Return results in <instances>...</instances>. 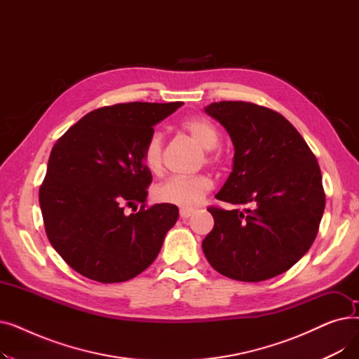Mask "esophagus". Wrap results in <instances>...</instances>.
Segmentation results:
<instances>
[{"label":"esophagus","mask_w":359,"mask_h":359,"mask_svg":"<svg viewBox=\"0 0 359 359\" xmlns=\"http://www.w3.org/2000/svg\"><path fill=\"white\" fill-rule=\"evenodd\" d=\"M192 211H187V210H180V218L182 219H187V218H191L192 217Z\"/></svg>","instance_id":"esophagus-1"}]
</instances>
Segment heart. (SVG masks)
<instances>
[{
	"label": "heart",
	"mask_w": 359,
	"mask_h": 359,
	"mask_svg": "<svg viewBox=\"0 0 359 359\" xmlns=\"http://www.w3.org/2000/svg\"><path fill=\"white\" fill-rule=\"evenodd\" d=\"M180 128L191 135L202 148L212 149L219 141L217 126L206 118H187L180 122ZM212 161L211 154L206 157ZM142 161L149 173L158 175L163 168V135L158 132L151 134L142 151ZM211 180L203 176L172 177L160 183L154 189V198L158 202L180 206L183 210H194L210 194Z\"/></svg>",
	"instance_id": "obj_1"
}]
</instances>
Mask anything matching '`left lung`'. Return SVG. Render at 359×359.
Segmentation results:
<instances>
[{
	"label": "left lung",
	"instance_id": "obj_1",
	"mask_svg": "<svg viewBox=\"0 0 359 359\" xmlns=\"http://www.w3.org/2000/svg\"><path fill=\"white\" fill-rule=\"evenodd\" d=\"M205 111L233 141V172L215 198L237 208L208 210L214 229L202 241L203 253L217 272L236 280L284 273L309 252L323 217L317 160L299 132L272 109L219 102Z\"/></svg>",
	"mask_w": 359,
	"mask_h": 359
}]
</instances>
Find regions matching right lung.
Masks as SVG:
<instances>
[{
    "label": "right lung",
    "mask_w": 359,
    "mask_h": 359,
    "mask_svg": "<svg viewBox=\"0 0 359 359\" xmlns=\"http://www.w3.org/2000/svg\"><path fill=\"white\" fill-rule=\"evenodd\" d=\"M183 102L119 103L93 110L53 145L39 203L52 248L83 276L113 284L153 263L179 217L176 205L145 208L153 176L142 161L154 125ZM142 210L126 216V205Z\"/></svg>",
    "instance_id": "add662e5"
}]
</instances>
